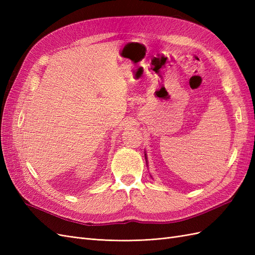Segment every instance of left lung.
<instances>
[{"label":"left lung","instance_id":"obj_1","mask_svg":"<svg viewBox=\"0 0 255 255\" xmlns=\"http://www.w3.org/2000/svg\"><path fill=\"white\" fill-rule=\"evenodd\" d=\"M144 157H145V161H146V166H148V160H146L148 158H146V154H144Z\"/></svg>","mask_w":255,"mask_h":255}]
</instances>
